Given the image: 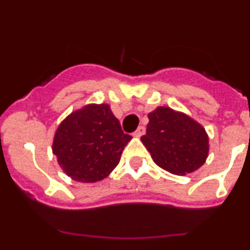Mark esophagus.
<instances>
[{"label": "esophagus", "instance_id": "obj_1", "mask_svg": "<svg viewBox=\"0 0 250 250\" xmlns=\"http://www.w3.org/2000/svg\"><path fill=\"white\" fill-rule=\"evenodd\" d=\"M144 134H145V127H144V125H139V127H138V129L134 132V137L140 138L141 135H144Z\"/></svg>", "mask_w": 250, "mask_h": 250}]
</instances>
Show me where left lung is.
<instances>
[{"label":"left lung","instance_id":"8db88e82","mask_svg":"<svg viewBox=\"0 0 250 250\" xmlns=\"http://www.w3.org/2000/svg\"><path fill=\"white\" fill-rule=\"evenodd\" d=\"M147 116L141 143L158 167L175 175H186L206 163L209 137L201 123L168 106L156 107Z\"/></svg>","mask_w":250,"mask_h":250}]
</instances>
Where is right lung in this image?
I'll use <instances>...</instances> for the list:
<instances>
[{
  "instance_id": "right-lung-1",
  "label": "right lung",
  "mask_w": 250,
  "mask_h": 250,
  "mask_svg": "<svg viewBox=\"0 0 250 250\" xmlns=\"http://www.w3.org/2000/svg\"><path fill=\"white\" fill-rule=\"evenodd\" d=\"M130 139L109 104H87L60 122L52 151L72 180L97 183L115 169Z\"/></svg>"
}]
</instances>
